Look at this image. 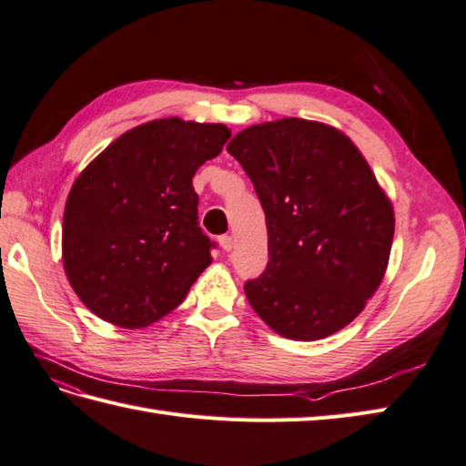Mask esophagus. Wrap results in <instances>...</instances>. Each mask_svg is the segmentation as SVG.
Returning <instances> with one entry per match:
<instances>
[{
	"mask_svg": "<svg viewBox=\"0 0 466 466\" xmlns=\"http://www.w3.org/2000/svg\"><path fill=\"white\" fill-rule=\"evenodd\" d=\"M219 245H221V249H223V251L229 253V251L233 249V247H235L233 237H231V235H223V237H219Z\"/></svg>",
	"mask_w": 466,
	"mask_h": 466,
	"instance_id": "1",
	"label": "esophagus"
}]
</instances>
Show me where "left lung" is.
<instances>
[{
    "label": "left lung",
    "mask_w": 466,
    "mask_h": 466,
    "mask_svg": "<svg viewBox=\"0 0 466 466\" xmlns=\"http://www.w3.org/2000/svg\"><path fill=\"white\" fill-rule=\"evenodd\" d=\"M267 219L268 263L245 283L275 333L317 340L347 327L385 277L395 213L363 153L327 123L285 117L227 146Z\"/></svg>",
    "instance_id": "left-lung-1"
}]
</instances>
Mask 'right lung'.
I'll use <instances>...</instances> for the list:
<instances>
[{
	"mask_svg": "<svg viewBox=\"0 0 466 466\" xmlns=\"http://www.w3.org/2000/svg\"><path fill=\"white\" fill-rule=\"evenodd\" d=\"M223 123L155 119L123 133L79 173L64 211L61 257L91 313L149 327L183 303L211 265L193 175L221 153Z\"/></svg>",
	"mask_w": 466,
	"mask_h": 466,
	"instance_id": "add662e5",
	"label": "right lung"
}]
</instances>
